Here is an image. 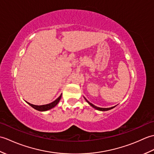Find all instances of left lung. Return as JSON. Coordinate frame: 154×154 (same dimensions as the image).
Segmentation results:
<instances>
[{"instance_id":"1","label":"left lung","mask_w":154,"mask_h":154,"mask_svg":"<svg viewBox=\"0 0 154 154\" xmlns=\"http://www.w3.org/2000/svg\"><path fill=\"white\" fill-rule=\"evenodd\" d=\"M85 98V97H84ZM85 99L86 100V101L87 102L89 103L90 105L91 106H93L94 109H97V110H100V111H106V110H110V109H112L113 108H114L115 106H112V107H110V108H100V107H97V106H94V104H93L92 103H91L90 102H89V101H88L85 98Z\"/></svg>"}]
</instances>
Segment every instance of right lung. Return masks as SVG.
I'll list each match as a JSON object with an SVG mask.
<instances>
[{
  "mask_svg": "<svg viewBox=\"0 0 154 154\" xmlns=\"http://www.w3.org/2000/svg\"><path fill=\"white\" fill-rule=\"evenodd\" d=\"M61 95L56 100H55L54 102H52L50 104H44V105H34V104H30L27 102V103L29 104V105H30L32 107H33L34 109L37 110H39V111H45V110H48L50 109H51L52 108L55 107V106L57 105V104H58V103L60 102V100L61 99Z\"/></svg>",
  "mask_w": 154,
  "mask_h": 154,
  "instance_id": "1",
  "label": "right lung"
}]
</instances>
